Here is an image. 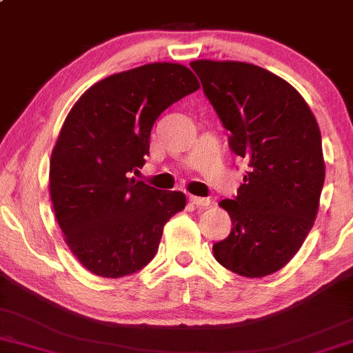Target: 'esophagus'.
<instances>
[{
	"mask_svg": "<svg viewBox=\"0 0 353 353\" xmlns=\"http://www.w3.org/2000/svg\"><path fill=\"white\" fill-rule=\"evenodd\" d=\"M190 202L194 203L195 207H209L210 205V199L197 197V195H190Z\"/></svg>",
	"mask_w": 353,
	"mask_h": 353,
	"instance_id": "34e87169",
	"label": "esophagus"
}]
</instances>
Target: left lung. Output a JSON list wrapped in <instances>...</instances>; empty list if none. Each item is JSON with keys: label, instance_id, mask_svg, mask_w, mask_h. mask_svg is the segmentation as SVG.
Returning <instances> with one entry per match:
<instances>
[{"label": "left lung", "instance_id": "1", "mask_svg": "<svg viewBox=\"0 0 353 353\" xmlns=\"http://www.w3.org/2000/svg\"><path fill=\"white\" fill-rule=\"evenodd\" d=\"M190 66L231 150L250 165L238 197L219 202L232 228L214 258L243 277H265L292 260L314 224L325 183L318 122L301 93L267 69L210 59Z\"/></svg>", "mask_w": 353, "mask_h": 353}]
</instances>
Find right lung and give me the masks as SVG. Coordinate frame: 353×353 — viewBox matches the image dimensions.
Wrapping results in <instances>:
<instances>
[{"mask_svg": "<svg viewBox=\"0 0 353 353\" xmlns=\"http://www.w3.org/2000/svg\"><path fill=\"white\" fill-rule=\"evenodd\" d=\"M199 88L183 64L151 63L103 78L69 110L50 156L49 195L68 248L92 274L141 270L170 217L185 209L183 192L130 175L146 163L156 119Z\"/></svg>", "mask_w": 353, "mask_h": 353, "instance_id": "right-lung-1", "label": "right lung"}]
</instances>
